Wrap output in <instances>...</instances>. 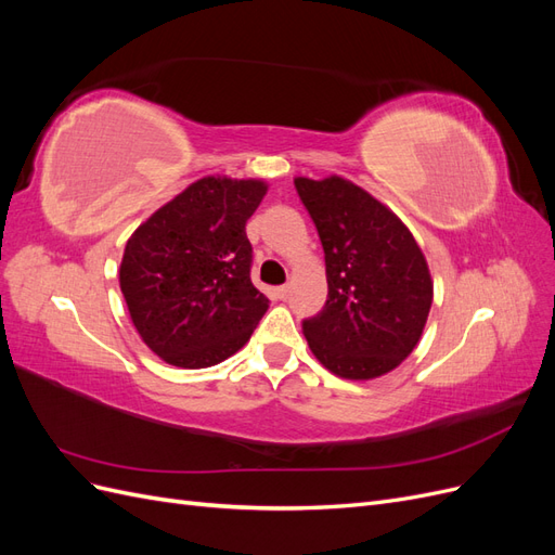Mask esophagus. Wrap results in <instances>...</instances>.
<instances>
[{"mask_svg":"<svg viewBox=\"0 0 555 555\" xmlns=\"http://www.w3.org/2000/svg\"><path fill=\"white\" fill-rule=\"evenodd\" d=\"M289 292H292L289 284H282V287H275V296H278V298H282V300L289 296Z\"/></svg>","mask_w":555,"mask_h":555,"instance_id":"1","label":"esophagus"}]
</instances>
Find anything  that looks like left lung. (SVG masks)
Segmentation results:
<instances>
[{
  "label": "left lung",
  "mask_w": 555,
  "mask_h": 555,
  "mask_svg": "<svg viewBox=\"0 0 555 555\" xmlns=\"http://www.w3.org/2000/svg\"><path fill=\"white\" fill-rule=\"evenodd\" d=\"M324 247L328 298L304 322L314 359L343 379H375L422 340L433 278L405 222L340 176L294 178Z\"/></svg>",
  "instance_id": "left-lung-1"
}]
</instances>
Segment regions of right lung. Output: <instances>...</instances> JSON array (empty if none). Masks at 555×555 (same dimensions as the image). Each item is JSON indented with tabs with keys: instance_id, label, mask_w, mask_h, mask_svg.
Returning a JSON list of instances; mask_svg holds the SVG:
<instances>
[{
	"instance_id": "1",
	"label": "right lung",
	"mask_w": 555,
	"mask_h": 555,
	"mask_svg": "<svg viewBox=\"0 0 555 555\" xmlns=\"http://www.w3.org/2000/svg\"><path fill=\"white\" fill-rule=\"evenodd\" d=\"M268 192L261 178L204 176L131 233L120 289L133 326L176 367H210L249 340L268 310L251 284L245 224Z\"/></svg>"
}]
</instances>
